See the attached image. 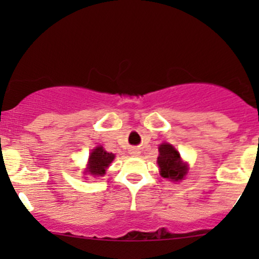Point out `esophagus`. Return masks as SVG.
Returning a JSON list of instances; mask_svg holds the SVG:
<instances>
[{
	"label": "esophagus",
	"mask_w": 259,
	"mask_h": 259,
	"mask_svg": "<svg viewBox=\"0 0 259 259\" xmlns=\"http://www.w3.org/2000/svg\"><path fill=\"white\" fill-rule=\"evenodd\" d=\"M129 153L132 154L133 157H138L139 154H140V150H139L138 147H132V148H130V150H129Z\"/></svg>",
	"instance_id": "esophagus-1"
}]
</instances>
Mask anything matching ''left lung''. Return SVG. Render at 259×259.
Listing matches in <instances>:
<instances>
[{"label":"left lung","mask_w":259,"mask_h":259,"mask_svg":"<svg viewBox=\"0 0 259 259\" xmlns=\"http://www.w3.org/2000/svg\"><path fill=\"white\" fill-rule=\"evenodd\" d=\"M158 151L159 156L157 158V163H158L160 175L171 181L183 180L187 174L189 167L187 163L183 162L180 153L175 150L174 146L167 142L159 145Z\"/></svg>","instance_id":"8db88e82"}]
</instances>
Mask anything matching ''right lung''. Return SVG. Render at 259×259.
Wrapping results in <instances>:
<instances>
[{"mask_svg": "<svg viewBox=\"0 0 259 259\" xmlns=\"http://www.w3.org/2000/svg\"><path fill=\"white\" fill-rule=\"evenodd\" d=\"M114 157V154L107 152L102 146L95 147L89 156L88 169L85 173H89L92 177H103Z\"/></svg>", "mask_w": 259, "mask_h": 259, "instance_id": "1", "label": "right lung"}]
</instances>
